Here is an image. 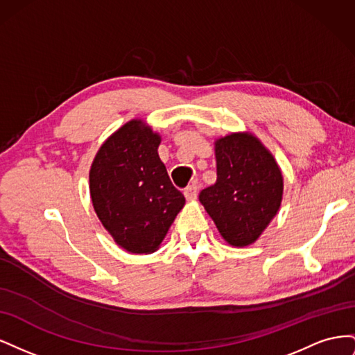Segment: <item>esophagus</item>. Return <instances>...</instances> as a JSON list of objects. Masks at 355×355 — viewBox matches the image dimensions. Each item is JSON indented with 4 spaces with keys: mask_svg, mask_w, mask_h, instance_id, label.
I'll return each mask as SVG.
<instances>
[{
    "mask_svg": "<svg viewBox=\"0 0 355 355\" xmlns=\"http://www.w3.org/2000/svg\"><path fill=\"white\" fill-rule=\"evenodd\" d=\"M184 194H185L187 200H196L197 196H198V187H197L196 184L188 185V187L185 188V191H184Z\"/></svg>",
    "mask_w": 355,
    "mask_h": 355,
    "instance_id": "obj_1",
    "label": "esophagus"
}]
</instances>
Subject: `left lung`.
I'll return each mask as SVG.
<instances>
[{"instance_id":"1","label":"left lung","mask_w":355,"mask_h":355,"mask_svg":"<svg viewBox=\"0 0 355 355\" xmlns=\"http://www.w3.org/2000/svg\"><path fill=\"white\" fill-rule=\"evenodd\" d=\"M216 184L200 201L223 240L235 247L253 244L274 219L283 200V175L275 158L252 133L216 139Z\"/></svg>"}]
</instances>
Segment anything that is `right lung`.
I'll return each mask as SVG.
<instances>
[{"mask_svg":"<svg viewBox=\"0 0 355 355\" xmlns=\"http://www.w3.org/2000/svg\"><path fill=\"white\" fill-rule=\"evenodd\" d=\"M159 142L161 136L136 118L106 139L92 163L94 211L130 253L155 252L185 204L158 157Z\"/></svg>","mask_w":355,"mask_h":355,"instance_id":"right-lung-1","label":"right lung"}]
</instances>
